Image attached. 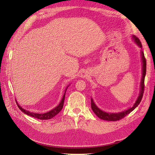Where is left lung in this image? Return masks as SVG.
<instances>
[{
    "label": "left lung",
    "instance_id": "obj_1",
    "mask_svg": "<svg viewBox=\"0 0 155 155\" xmlns=\"http://www.w3.org/2000/svg\"><path fill=\"white\" fill-rule=\"evenodd\" d=\"M132 38L133 40L137 44V45L139 46L141 48L142 46H141V43L140 40H139V38H137L135 35H132ZM141 60H142V77H141V83H140V95H139L137 101H135V104H133L132 107H130L128 109L125 110L124 111L120 112V113H107L103 111H102L101 109H100L98 107H97L94 102L93 101V99H91V107L92 111L94 112L97 116H98L99 118L104 120H107V121H117V120H120L122 119L123 117L127 116L128 114H129L131 111H133L136 107H137L139 104L140 103V102L142 99L143 91H144V79H145V76L146 73V60L145 59V57H144L143 52L141 51Z\"/></svg>",
    "mask_w": 155,
    "mask_h": 155
}]
</instances>
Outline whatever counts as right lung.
Here are the masks:
<instances>
[{"label":"right lung","mask_w":155,"mask_h":155,"mask_svg":"<svg viewBox=\"0 0 155 155\" xmlns=\"http://www.w3.org/2000/svg\"><path fill=\"white\" fill-rule=\"evenodd\" d=\"M68 86L67 87V88L65 89L64 95V96H63L61 101V102H60V103L58 104V106H57L55 108L52 109L51 111H50L48 112H46V113H44V114H35V113L31 112L29 111H27L26 109H23L22 107H20L19 104H18L17 101H16V104H18V108H19L21 110V111L24 113V114H27V115H29V116L33 117H35V118H38V119H40V120H49V119H51L53 117L55 116L57 114H58L61 111V110L62 109L63 107H64L65 91H66V90L68 89Z\"/></svg>","instance_id":"add662e5"}]
</instances>
